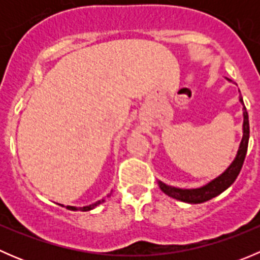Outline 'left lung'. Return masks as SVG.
<instances>
[{
  "label": "left lung",
  "mask_w": 260,
  "mask_h": 260,
  "mask_svg": "<svg viewBox=\"0 0 260 260\" xmlns=\"http://www.w3.org/2000/svg\"><path fill=\"white\" fill-rule=\"evenodd\" d=\"M240 102L243 103L242 98H240ZM243 131H244L243 140H242V143H240L237 157H235L233 164L228 167V170L224 172V174L220 175V176L216 177L215 180H212L211 182H209L208 185H205L204 187L195 188V190H182V188L171 187V186L165 185L164 182H159V187H161V190L164 191L166 195L171 196V198L176 199V200L185 201V203H190V204L205 203V201L210 200V199L215 198V196H217L219 193H221L224 190H226V188L229 187L235 180H237L238 175H239L240 170H242L243 167L244 159H245V156H246V151H248L249 118H248V112H246L245 107H244Z\"/></svg>",
  "instance_id": "8db88e82"
}]
</instances>
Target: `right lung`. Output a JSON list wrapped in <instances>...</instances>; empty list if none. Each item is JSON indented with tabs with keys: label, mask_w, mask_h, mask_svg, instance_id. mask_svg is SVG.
Returning a JSON list of instances; mask_svg holds the SVG:
<instances>
[{
	"label": "right lung",
	"mask_w": 260,
	"mask_h": 260,
	"mask_svg": "<svg viewBox=\"0 0 260 260\" xmlns=\"http://www.w3.org/2000/svg\"><path fill=\"white\" fill-rule=\"evenodd\" d=\"M104 200H99V201H96L95 204H91V205H89V206H84V208H74V206H68L67 209H69V210H80V211H88V210H91V209H94L95 208V206H98L99 204H102L103 203Z\"/></svg>",
	"instance_id": "1"
}]
</instances>
